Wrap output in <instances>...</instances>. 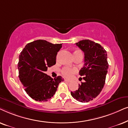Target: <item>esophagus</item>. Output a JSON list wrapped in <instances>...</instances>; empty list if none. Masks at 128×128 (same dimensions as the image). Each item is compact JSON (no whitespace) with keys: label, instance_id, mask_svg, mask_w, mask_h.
<instances>
[{"label":"esophagus","instance_id":"obj_1","mask_svg":"<svg viewBox=\"0 0 128 128\" xmlns=\"http://www.w3.org/2000/svg\"><path fill=\"white\" fill-rule=\"evenodd\" d=\"M65 81H67V82H71V80H67V79H65Z\"/></svg>","mask_w":128,"mask_h":128}]
</instances>
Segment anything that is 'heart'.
Listing matches in <instances>:
<instances>
[{
	"label": "heart",
	"instance_id": "obj_1",
	"mask_svg": "<svg viewBox=\"0 0 128 128\" xmlns=\"http://www.w3.org/2000/svg\"><path fill=\"white\" fill-rule=\"evenodd\" d=\"M82 53V52L79 50H76L74 52V56H76L78 54ZM76 72V68H71L69 67H64L61 70V73L64 76H65L66 77L69 78L70 76H72V75L74 73Z\"/></svg>",
	"mask_w": 128,
	"mask_h": 128
}]
</instances>
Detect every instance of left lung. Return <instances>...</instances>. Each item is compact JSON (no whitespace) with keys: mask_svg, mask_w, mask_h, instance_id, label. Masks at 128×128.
Listing matches in <instances>:
<instances>
[{"mask_svg":"<svg viewBox=\"0 0 128 128\" xmlns=\"http://www.w3.org/2000/svg\"><path fill=\"white\" fill-rule=\"evenodd\" d=\"M76 44L84 52V65L79 73L84 76L85 81L71 95L76 101L88 102L96 98L104 86L109 66L107 54L103 47L91 40H82Z\"/></svg>","mask_w":128,"mask_h":128,"instance_id":"left-lung-1","label":"left lung"}]
</instances>
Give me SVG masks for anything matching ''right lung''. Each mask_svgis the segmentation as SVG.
<instances>
[{"mask_svg":"<svg viewBox=\"0 0 128 128\" xmlns=\"http://www.w3.org/2000/svg\"><path fill=\"white\" fill-rule=\"evenodd\" d=\"M61 47L62 44L38 40L27 44L20 52L18 77L25 91L35 101H48L64 81L61 76L52 79L45 73L48 67L56 64V56Z\"/></svg>","mask_w":128,"mask_h":128,"instance_id":"add662e5","label":"right lung"}]
</instances>
